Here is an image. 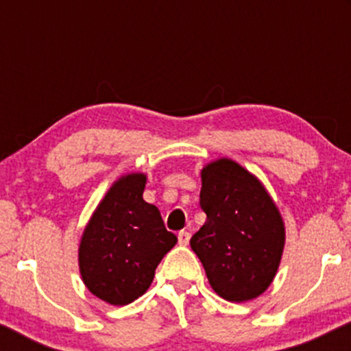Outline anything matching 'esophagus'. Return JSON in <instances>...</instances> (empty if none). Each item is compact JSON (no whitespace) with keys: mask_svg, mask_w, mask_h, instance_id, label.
Segmentation results:
<instances>
[{"mask_svg":"<svg viewBox=\"0 0 351 351\" xmlns=\"http://www.w3.org/2000/svg\"><path fill=\"white\" fill-rule=\"evenodd\" d=\"M190 241V232L189 231H180L178 232V243L182 244V246H186Z\"/></svg>","mask_w":351,"mask_h":351,"instance_id":"1","label":"esophagus"}]
</instances>
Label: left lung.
I'll use <instances>...</instances> for the list:
<instances>
[{
  "instance_id": "left-lung-1",
  "label": "left lung",
  "mask_w": 351,
  "mask_h": 351,
  "mask_svg": "<svg viewBox=\"0 0 351 351\" xmlns=\"http://www.w3.org/2000/svg\"><path fill=\"white\" fill-rule=\"evenodd\" d=\"M207 221L190 239L212 289L229 302L256 299L274 282L285 226L260 180L229 158L202 169Z\"/></svg>"
}]
</instances>
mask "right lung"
<instances>
[{
    "label": "right lung",
    "instance_id": "add662e5",
    "mask_svg": "<svg viewBox=\"0 0 351 351\" xmlns=\"http://www.w3.org/2000/svg\"><path fill=\"white\" fill-rule=\"evenodd\" d=\"M144 186V173L120 176L81 236V278L93 295L112 306L139 299L159 261L178 241L166 231L158 207L143 198Z\"/></svg>",
    "mask_w": 351,
    "mask_h": 351
}]
</instances>
